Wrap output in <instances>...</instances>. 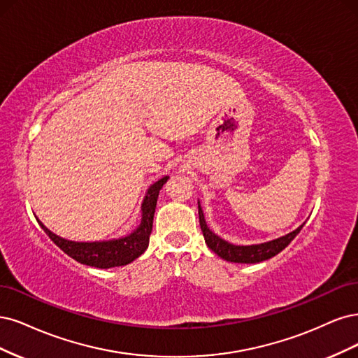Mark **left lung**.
<instances>
[{
    "mask_svg": "<svg viewBox=\"0 0 358 358\" xmlns=\"http://www.w3.org/2000/svg\"><path fill=\"white\" fill-rule=\"evenodd\" d=\"M198 210H199V224L201 230L203 234L206 245L213 250L218 257H222L227 262H234V263H259L263 260H268L273 256L281 252L290 242L296 238V235L301 232L302 226H299L293 232L287 234L285 236H281L278 239H273L269 242H263V244H256V245H235L230 244V242L222 239L220 236H217L210 227L206 226L205 217L201 208V203L198 202Z\"/></svg>",
    "mask_w": 358,
    "mask_h": 358,
    "instance_id": "obj_1",
    "label": "left lung"
}]
</instances>
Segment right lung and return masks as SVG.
I'll return each mask as SVG.
<instances>
[{
	"label": "right lung",
	"instance_id": "1",
	"mask_svg": "<svg viewBox=\"0 0 358 358\" xmlns=\"http://www.w3.org/2000/svg\"><path fill=\"white\" fill-rule=\"evenodd\" d=\"M168 176L160 178L148 187L145 198L141 203V223L132 234L123 238L96 242H76L55 235L40 220L38 224L65 255L73 257L78 263L101 269L124 266V264H128L140 257L148 247L150 234H152L153 229V217L159 190L164 187V184L168 181Z\"/></svg>",
	"mask_w": 358,
	"mask_h": 358
}]
</instances>
